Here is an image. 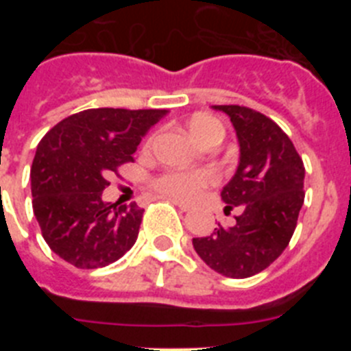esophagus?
<instances>
[{
  "label": "esophagus",
  "instance_id": "esophagus-1",
  "mask_svg": "<svg viewBox=\"0 0 351 351\" xmlns=\"http://www.w3.org/2000/svg\"><path fill=\"white\" fill-rule=\"evenodd\" d=\"M170 202H172L176 207H179L181 210H184V213H188V210L193 209V206H190V204H186V202H181V200H176V198H170Z\"/></svg>",
  "mask_w": 351,
  "mask_h": 351
}]
</instances>
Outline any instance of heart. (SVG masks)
<instances>
[{
	"instance_id": "1",
	"label": "heart",
	"mask_w": 351,
	"mask_h": 351,
	"mask_svg": "<svg viewBox=\"0 0 351 351\" xmlns=\"http://www.w3.org/2000/svg\"><path fill=\"white\" fill-rule=\"evenodd\" d=\"M190 130L200 144L206 145L210 138L225 137V128L216 117L198 114L190 121ZM218 181L213 170H167L156 176L153 188L161 195L179 198V200H195L206 188Z\"/></svg>"
}]
</instances>
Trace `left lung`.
<instances>
[{
  "instance_id": "left-lung-1",
  "label": "left lung",
  "mask_w": 351,
  "mask_h": 351,
  "mask_svg": "<svg viewBox=\"0 0 351 351\" xmlns=\"http://www.w3.org/2000/svg\"><path fill=\"white\" fill-rule=\"evenodd\" d=\"M230 116L241 161L223 188L225 210L241 209L228 228L193 239L198 256L226 278H251L287 250L304 204V163L271 117L244 105H214Z\"/></svg>"
}]
</instances>
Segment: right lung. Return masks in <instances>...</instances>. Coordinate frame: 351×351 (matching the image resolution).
<instances>
[{
    "instance_id": "add662e5",
    "label": "right lung",
    "mask_w": 351,
    "mask_h": 351,
    "mask_svg": "<svg viewBox=\"0 0 351 351\" xmlns=\"http://www.w3.org/2000/svg\"><path fill=\"white\" fill-rule=\"evenodd\" d=\"M165 114L88 108L45 133L31 165V195L40 230L56 255L77 269H98L135 244L144 209L135 202H104L101 191Z\"/></svg>"
}]
</instances>
